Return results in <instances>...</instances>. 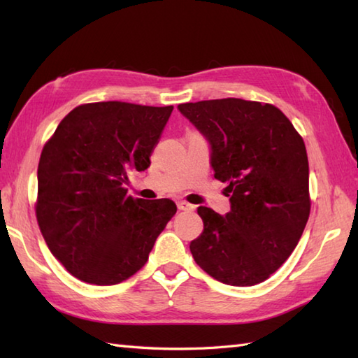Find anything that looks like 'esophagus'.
<instances>
[{
  "label": "esophagus",
  "instance_id": "esophagus-1",
  "mask_svg": "<svg viewBox=\"0 0 358 358\" xmlns=\"http://www.w3.org/2000/svg\"><path fill=\"white\" fill-rule=\"evenodd\" d=\"M177 206H178V209H180V210H194V206H192V204H189L187 201H183V200L178 201V203H177Z\"/></svg>",
  "mask_w": 358,
  "mask_h": 358
}]
</instances>
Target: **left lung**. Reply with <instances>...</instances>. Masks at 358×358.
Segmentation results:
<instances>
[{
	"instance_id": "left-lung-1",
	"label": "left lung",
	"mask_w": 358,
	"mask_h": 358,
	"mask_svg": "<svg viewBox=\"0 0 358 358\" xmlns=\"http://www.w3.org/2000/svg\"><path fill=\"white\" fill-rule=\"evenodd\" d=\"M181 115L210 148L214 177L227 183L231 212L200 206L195 263L231 286L269 278L292 254L309 218V164L303 138L275 106L241 98L185 103Z\"/></svg>"
}]
</instances>
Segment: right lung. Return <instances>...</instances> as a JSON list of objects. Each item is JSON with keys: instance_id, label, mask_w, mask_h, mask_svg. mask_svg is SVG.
<instances>
[{"instance_id": "1", "label": "right lung", "mask_w": 358, "mask_h": 358, "mask_svg": "<svg viewBox=\"0 0 358 358\" xmlns=\"http://www.w3.org/2000/svg\"><path fill=\"white\" fill-rule=\"evenodd\" d=\"M173 106L121 101L67 113L38 164L36 220L53 257L90 285L110 286L146 264L177 206L127 195L129 171H146Z\"/></svg>"}]
</instances>
